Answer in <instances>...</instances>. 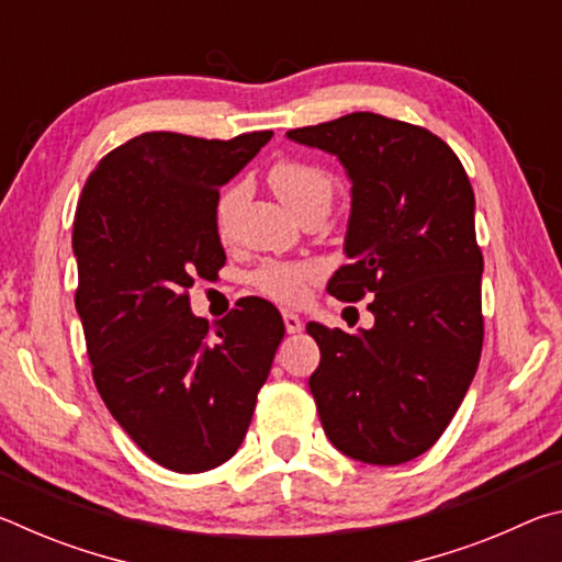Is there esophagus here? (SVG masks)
<instances>
[{
    "mask_svg": "<svg viewBox=\"0 0 562 562\" xmlns=\"http://www.w3.org/2000/svg\"><path fill=\"white\" fill-rule=\"evenodd\" d=\"M282 319H284V329H288V335H297V331H302V319L294 315V312H282Z\"/></svg>",
    "mask_w": 562,
    "mask_h": 562,
    "instance_id": "obj_1",
    "label": "esophagus"
}]
</instances>
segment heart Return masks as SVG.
Instances as JSON below:
<instances>
[{"label": "heart", "mask_w": 562, "mask_h": 562, "mask_svg": "<svg viewBox=\"0 0 562 562\" xmlns=\"http://www.w3.org/2000/svg\"><path fill=\"white\" fill-rule=\"evenodd\" d=\"M268 180L280 201L297 215L302 207L315 203H331L335 195V180L317 166L302 164V160H278L270 168ZM245 188L231 186L215 203V225L223 235L231 231L237 215V207L243 205ZM317 270L307 262H265L260 270H255L252 282L262 294L278 302H300L307 294V284L315 280Z\"/></svg>", "instance_id": "b5f03b06"}]
</instances>
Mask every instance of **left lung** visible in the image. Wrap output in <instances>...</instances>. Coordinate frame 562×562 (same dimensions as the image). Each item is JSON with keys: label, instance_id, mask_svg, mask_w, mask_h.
Segmentation results:
<instances>
[{"label": "left lung", "instance_id": "1", "mask_svg": "<svg viewBox=\"0 0 562 562\" xmlns=\"http://www.w3.org/2000/svg\"><path fill=\"white\" fill-rule=\"evenodd\" d=\"M337 156L351 183L345 255L327 292L374 294V327L349 335L310 322V376L327 439L374 465L412 461L439 441L483 347L475 201L453 150L431 131L379 113H347L288 131Z\"/></svg>", "mask_w": 562, "mask_h": 562}]
</instances>
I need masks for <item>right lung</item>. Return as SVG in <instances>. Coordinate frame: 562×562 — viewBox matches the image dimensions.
Segmentation results:
<instances>
[{
  "mask_svg": "<svg viewBox=\"0 0 562 562\" xmlns=\"http://www.w3.org/2000/svg\"><path fill=\"white\" fill-rule=\"evenodd\" d=\"M270 138L140 133L99 160L76 205V312L93 382L121 429L170 471H211L240 449L284 337L260 297L213 327L188 297L225 265L221 186Z\"/></svg>",
  "mask_w": 562,
  "mask_h": 562,
  "instance_id": "obj_1",
  "label": "right lung"
}]
</instances>
